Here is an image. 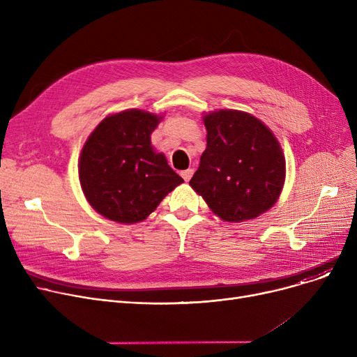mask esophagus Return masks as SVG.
<instances>
[{
  "mask_svg": "<svg viewBox=\"0 0 357 357\" xmlns=\"http://www.w3.org/2000/svg\"><path fill=\"white\" fill-rule=\"evenodd\" d=\"M194 175V171H192V169H185V171H182L181 172V176L183 178V181L185 182H188L190 179H191V176Z\"/></svg>",
  "mask_w": 357,
  "mask_h": 357,
  "instance_id": "obj_1",
  "label": "esophagus"
}]
</instances>
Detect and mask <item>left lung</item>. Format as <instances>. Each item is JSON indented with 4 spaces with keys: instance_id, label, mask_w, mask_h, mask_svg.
<instances>
[{
    "instance_id": "1",
    "label": "left lung",
    "mask_w": 357,
    "mask_h": 357,
    "mask_svg": "<svg viewBox=\"0 0 357 357\" xmlns=\"http://www.w3.org/2000/svg\"><path fill=\"white\" fill-rule=\"evenodd\" d=\"M207 149L190 185L214 214L240 222L264 214L285 182V156L272 131L249 112L204 116Z\"/></svg>"
}]
</instances>
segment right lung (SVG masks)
Wrapping results in <instances>:
<instances>
[{
	"instance_id": "1",
	"label": "right lung",
	"mask_w": 357,
	"mask_h": 357,
	"mask_svg": "<svg viewBox=\"0 0 357 357\" xmlns=\"http://www.w3.org/2000/svg\"><path fill=\"white\" fill-rule=\"evenodd\" d=\"M160 120L143 109H126L105 117L85 142L78 163L81 186L91 207L105 218L143 221L183 182L150 142Z\"/></svg>"
}]
</instances>
